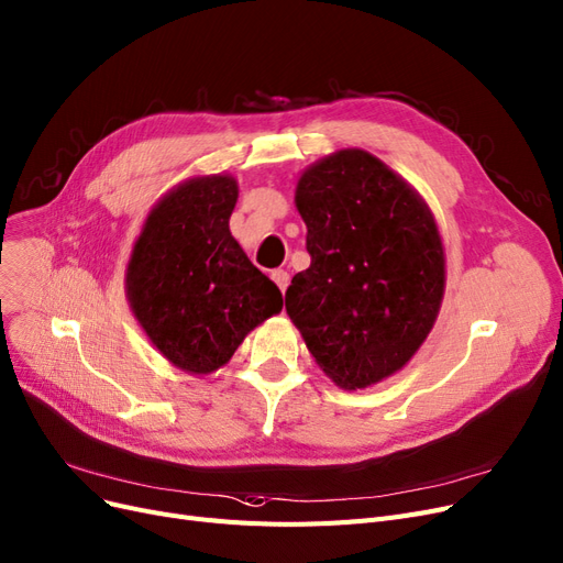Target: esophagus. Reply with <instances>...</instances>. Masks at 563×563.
<instances>
[{"mask_svg": "<svg viewBox=\"0 0 563 563\" xmlns=\"http://www.w3.org/2000/svg\"><path fill=\"white\" fill-rule=\"evenodd\" d=\"M269 277H273V282L279 286V290L284 294V290L288 288V282H290L286 269H273V275H269Z\"/></svg>", "mask_w": 563, "mask_h": 563, "instance_id": "obj_1", "label": "esophagus"}]
</instances>
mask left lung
<instances>
[{
	"mask_svg": "<svg viewBox=\"0 0 563 563\" xmlns=\"http://www.w3.org/2000/svg\"><path fill=\"white\" fill-rule=\"evenodd\" d=\"M311 265L290 279L286 313L344 390L399 372L434 328L445 254L424 198L374 154L346 147L296 187Z\"/></svg>",
	"mask_w": 563,
	"mask_h": 563,
	"instance_id": "obj_1",
	"label": "left lung"
}]
</instances>
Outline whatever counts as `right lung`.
<instances>
[{
	"mask_svg": "<svg viewBox=\"0 0 563 563\" xmlns=\"http://www.w3.org/2000/svg\"><path fill=\"white\" fill-rule=\"evenodd\" d=\"M238 179L198 175L152 206L126 263L124 290L152 346L191 376L233 357L282 311V294L231 235Z\"/></svg>",
	"mask_w": 563,
	"mask_h": 563,
	"instance_id": "1",
	"label": "right lung"
}]
</instances>
